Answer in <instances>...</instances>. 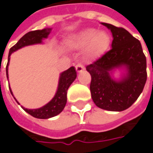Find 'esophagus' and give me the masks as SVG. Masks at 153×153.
Masks as SVG:
<instances>
[{
    "label": "esophagus",
    "instance_id": "1",
    "mask_svg": "<svg viewBox=\"0 0 153 153\" xmlns=\"http://www.w3.org/2000/svg\"><path fill=\"white\" fill-rule=\"evenodd\" d=\"M76 71L77 72H82L83 70H84V67H83V65L81 64V63H78V64H76Z\"/></svg>",
    "mask_w": 153,
    "mask_h": 153
}]
</instances>
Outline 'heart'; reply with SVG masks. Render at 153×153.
Instances as JSON below:
<instances>
[{
	"label": "heart",
	"mask_w": 153,
	"mask_h": 153,
	"mask_svg": "<svg viewBox=\"0 0 153 153\" xmlns=\"http://www.w3.org/2000/svg\"><path fill=\"white\" fill-rule=\"evenodd\" d=\"M66 44L74 48H81L87 46L86 57L94 58L107 49L110 44V36L105 31L87 28L69 39Z\"/></svg>",
	"instance_id": "b5f03b06"
}]
</instances>
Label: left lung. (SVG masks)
<instances>
[{
    "label": "left lung",
    "mask_w": 153,
    "mask_h": 153,
    "mask_svg": "<svg viewBox=\"0 0 153 153\" xmlns=\"http://www.w3.org/2000/svg\"><path fill=\"white\" fill-rule=\"evenodd\" d=\"M112 34L111 49L86 69L91 75L90 92L98 107L122 111L130 107L143 91L146 82V59L140 41L123 28L101 23ZM115 69H125L115 79Z\"/></svg>",
    "instance_id": "1"
}]
</instances>
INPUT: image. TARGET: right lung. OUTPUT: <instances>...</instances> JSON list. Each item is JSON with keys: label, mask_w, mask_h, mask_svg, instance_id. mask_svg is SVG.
Listing matches in <instances>:
<instances>
[{"label": "right lung", "mask_w": 153, "mask_h": 153, "mask_svg": "<svg viewBox=\"0 0 153 153\" xmlns=\"http://www.w3.org/2000/svg\"><path fill=\"white\" fill-rule=\"evenodd\" d=\"M50 31L51 29L49 28L30 31V32L26 33L23 37H21L19 41L13 47H12L10 48L8 54V61H7V68H6L7 77H8V65L11 54L13 52L20 49L24 47L42 43V40L48 38ZM76 78V69L73 66H71L60 74L59 80V85H58V90L56 92L54 97L49 102L46 104L42 107L37 109H27L25 108L24 106H22V108L24 109L27 113L31 115L36 118H40V119H48V118H50V117L59 115L64 110L65 105H66L68 88ZM10 92H11L12 95L13 96L11 88H10ZM15 100L17 101L16 99H15Z\"/></svg>", "instance_id": "1"}]
</instances>
